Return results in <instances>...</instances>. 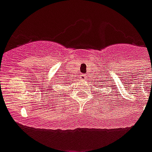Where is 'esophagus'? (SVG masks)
<instances>
[{
	"label": "esophagus",
	"mask_w": 152,
	"mask_h": 152,
	"mask_svg": "<svg viewBox=\"0 0 152 152\" xmlns=\"http://www.w3.org/2000/svg\"><path fill=\"white\" fill-rule=\"evenodd\" d=\"M81 78L83 79V80H85L87 78V75L86 74H83V75H81Z\"/></svg>",
	"instance_id": "34e87169"
}]
</instances>
